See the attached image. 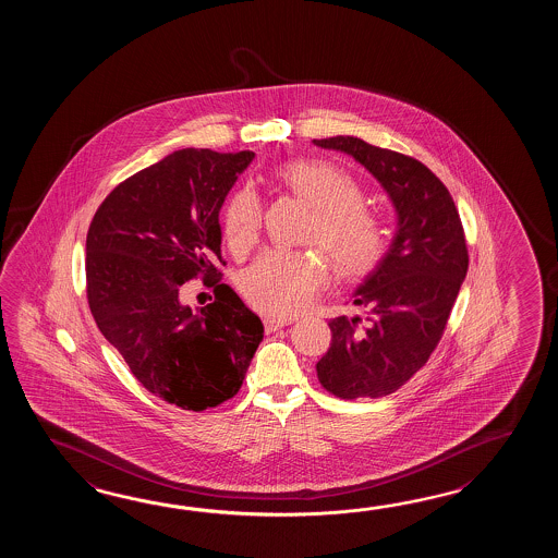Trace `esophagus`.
<instances>
[{
    "instance_id": "obj_1",
    "label": "esophagus",
    "mask_w": 558,
    "mask_h": 558,
    "mask_svg": "<svg viewBox=\"0 0 558 558\" xmlns=\"http://www.w3.org/2000/svg\"><path fill=\"white\" fill-rule=\"evenodd\" d=\"M291 323V319H277V317H265L263 325H265V332H275L283 329Z\"/></svg>"
}]
</instances>
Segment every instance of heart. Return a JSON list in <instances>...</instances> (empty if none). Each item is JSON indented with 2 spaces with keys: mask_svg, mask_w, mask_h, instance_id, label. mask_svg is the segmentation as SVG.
Instances as JSON below:
<instances>
[{
  "mask_svg": "<svg viewBox=\"0 0 558 558\" xmlns=\"http://www.w3.org/2000/svg\"><path fill=\"white\" fill-rule=\"evenodd\" d=\"M275 178L315 209L308 243L329 250L347 277L367 274L387 250V229L363 203V190L343 167L325 159H296ZM223 238L235 255H247L262 238L263 203L250 187L235 191L223 209ZM331 279V263L293 251L269 250L241 275V291L253 307L289 317L308 307Z\"/></svg>",
  "mask_w": 558,
  "mask_h": 558,
  "instance_id": "1",
  "label": "heart"
}]
</instances>
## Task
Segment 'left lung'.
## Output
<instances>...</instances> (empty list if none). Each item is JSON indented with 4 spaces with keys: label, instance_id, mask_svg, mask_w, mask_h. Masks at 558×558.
Wrapping results in <instances>:
<instances>
[{
    "label": "left lung",
    "instance_id": "1",
    "mask_svg": "<svg viewBox=\"0 0 558 558\" xmlns=\"http://www.w3.org/2000/svg\"><path fill=\"white\" fill-rule=\"evenodd\" d=\"M313 143L353 155L399 215L391 247L351 299L367 315L329 320L331 347L317 363L335 397L379 399L403 387L439 344L469 269L463 223L445 183L415 157L351 135Z\"/></svg>",
    "mask_w": 558,
    "mask_h": 558
}]
</instances>
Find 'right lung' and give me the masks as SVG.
<instances>
[{"label": "right lung", "mask_w": 558, "mask_h": 558, "mask_svg": "<svg viewBox=\"0 0 558 558\" xmlns=\"http://www.w3.org/2000/svg\"><path fill=\"white\" fill-rule=\"evenodd\" d=\"M253 151L181 149L121 181L85 241L87 303L133 377L183 411L235 397L263 341V323L221 271L219 209ZM202 276L214 304L195 314L182 284Z\"/></svg>", "instance_id": "right-lung-1"}]
</instances>
